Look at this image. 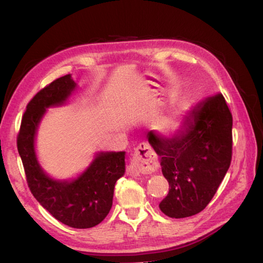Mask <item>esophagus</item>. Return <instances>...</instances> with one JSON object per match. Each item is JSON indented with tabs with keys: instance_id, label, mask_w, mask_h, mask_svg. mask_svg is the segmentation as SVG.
I'll return each mask as SVG.
<instances>
[{
	"instance_id": "esophagus-1",
	"label": "esophagus",
	"mask_w": 263,
	"mask_h": 263,
	"mask_svg": "<svg viewBox=\"0 0 263 263\" xmlns=\"http://www.w3.org/2000/svg\"><path fill=\"white\" fill-rule=\"evenodd\" d=\"M158 167V158L153 149L146 142H140L135 148L126 171L128 175L137 176L139 174H151L157 171Z\"/></svg>"
}]
</instances>
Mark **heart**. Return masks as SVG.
Masks as SVG:
<instances>
[{
	"label": "heart",
	"instance_id": "heart-1",
	"mask_svg": "<svg viewBox=\"0 0 263 263\" xmlns=\"http://www.w3.org/2000/svg\"><path fill=\"white\" fill-rule=\"evenodd\" d=\"M169 125H171V126H172V122H171V124H169Z\"/></svg>",
	"mask_w": 263,
	"mask_h": 263
}]
</instances>
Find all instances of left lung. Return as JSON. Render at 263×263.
<instances>
[{"label": "left lung", "mask_w": 263, "mask_h": 263, "mask_svg": "<svg viewBox=\"0 0 263 263\" xmlns=\"http://www.w3.org/2000/svg\"><path fill=\"white\" fill-rule=\"evenodd\" d=\"M148 141L161 159L168 195L159 204L171 218L201 212L210 203L232 160V114L220 92L201 102L183 128L168 139L154 131Z\"/></svg>", "instance_id": "obj_1"}]
</instances>
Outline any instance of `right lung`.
<instances>
[{
    "label": "right lung",
    "instance_id": "add662e5",
    "mask_svg": "<svg viewBox=\"0 0 263 263\" xmlns=\"http://www.w3.org/2000/svg\"><path fill=\"white\" fill-rule=\"evenodd\" d=\"M75 86L68 74L54 80L32 97L22 117L17 149L34 198L62 224L90 229L99 225L112 206L116 181L125 172V152L100 153L90 167L72 182L50 179L39 167L34 154L35 131L45 109L64 103Z\"/></svg>",
    "mask_w": 263,
    "mask_h": 263
}]
</instances>
